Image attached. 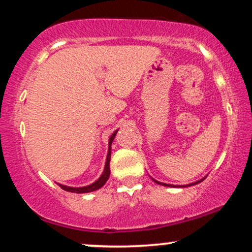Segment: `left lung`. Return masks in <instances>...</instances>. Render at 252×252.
Listing matches in <instances>:
<instances>
[{
	"label": "left lung",
	"instance_id": "left-lung-1",
	"mask_svg": "<svg viewBox=\"0 0 252 252\" xmlns=\"http://www.w3.org/2000/svg\"><path fill=\"white\" fill-rule=\"evenodd\" d=\"M205 179V178H204ZM204 179H201V180H199V181H196V182H193V184H189V185H187V186H192V185H196V184H199V182H201L202 180H204ZM153 180H154V179H153ZM156 184H158V185H162V186H167V187H170L172 186V185H167V184H163V182H158V181H156V180H154ZM174 187V186H173ZM184 187V186H182Z\"/></svg>",
	"mask_w": 252,
	"mask_h": 252
}]
</instances>
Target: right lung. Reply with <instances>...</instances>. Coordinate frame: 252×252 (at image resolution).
I'll return each instance as SVG.
<instances>
[{
	"label": "right lung",
	"mask_w": 252,
	"mask_h": 252,
	"mask_svg": "<svg viewBox=\"0 0 252 252\" xmlns=\"http://www.w3.org/2000/svg\"><path fill=\"white\" fill-rule=\"evenodd\" d=\"M118 130L114 132L111 135V137L109 138V150H108V156H106V162H105V167H104L103 174L100 175V178L98 179L97 181H94V184L89 185V186H84V187H68L65 186V185H59L60 187L63 190H67V192H72V193H89V192H94V190L99 189L100 187H103L105 185V182L108 181L109 176H110V158H111V143L114 141L115 136H116Z\"/></svg>",
	"instance_id": "add662e5"
}]
</instances>
